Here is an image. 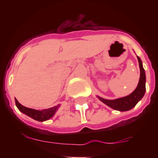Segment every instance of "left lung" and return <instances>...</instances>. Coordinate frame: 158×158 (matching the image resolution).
Segmentation results:
<instances>
[{"label":"left lung","instance_id":"1","mask_svg":"<svg viewBox=\"0 0 158 158\" xmlns=\"http://www.w3.org/2000/svg\"><path fill=\"white\" fill-rule=\"evenodd\" d=\"M138 60H139V64L140 68V78L139 84H138L137 88L133 92L132 94L128 95L124 98L115 99V100H107L104 99L102 98L98 97L103 103L107 105L112 109H115L116 110L120 111H126L133 107H135L136 104L143 98V97L145 94L146 87H145V83H146V76H145V71L143 67L142 60L139 57L137 56Z\"/></svg>","mask_w":158,"mask_h":158}]
</instances>
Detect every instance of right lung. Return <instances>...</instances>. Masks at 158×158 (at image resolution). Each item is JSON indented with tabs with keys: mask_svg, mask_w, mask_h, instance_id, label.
I'll return each mask as SVG.
<instances>
[{
	"mask_svg": "<svg viewBox=\"0 0 158 158\" xmlns=\"http://www.w3.org/2000/svg\"><path fill=\"white\" fill-rule=\"evenodd\" d=\"M15 104L16 106L18 109L20 110L21 112L25 114L29 117L33 118V120H38V121H45V120H49L55 115V113L57 110L59 106H56L53 107L48 108V109H43V110H35V109H32V108L26 107L24 106L21 105L17 99H15Z\"/></svg>",
	"mask_w": 158,
	"mask_h": 158,
	"instance_id": "obj_1",
	"label": "right lung"
}]
</instances>
